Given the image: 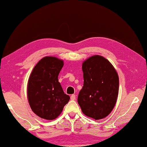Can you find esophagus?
I'll use <instances>...</instances> for the list:
<instances>
[{
	"label": "esophagus",
	"mask_w": 147,
	"mask_h": 147,
	"mask_svg": "<svg viewBox=\"0 0 147 147\" xmlns=\"http://www.w3.org/2000/svg\"><path fill=\"white\" fill-rule=\"evenodd\" d=\"M70 98H71V100H76V95H75V94H71V96H70Z\"/></svg>",
	"instance_id": "obj_1"
}]
</instances>
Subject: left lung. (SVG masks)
<instances>
[{"label": "left lung", "instance_id": "1", "mask_svg": "<svg viewBox=\"0 0 147 147\" xmlns=\"http://www.w3.org/2000/svg\"><path fill=\"white\" fill-rule=\"evenodd\" d=\"M83 86L78 102L83 114L100 119L107 117L116 105L119 78L114 67L102 56L95 55L83 63Z\"/></svg>", "mask_w": 147, "mask_h": 147}]
</instances>
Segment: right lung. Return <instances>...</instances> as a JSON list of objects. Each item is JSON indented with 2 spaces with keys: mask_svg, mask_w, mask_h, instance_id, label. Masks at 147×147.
Listing matches in <instances>:
<instances>
[{
  "mask_svg": "<svg viewBox=\"0 0 147 147\" xmlns=\"http://www.w3.org/2000/svg\"><path fill=\"white\" fill-rule=\"evenodd\" d=\"M64 62L57 58L47 56L36 64L29 78L28 96L31 110L40 118L54 119L69 100L58 77Z\"/></svg>",
  "mask_w": 147,
  "mask_h": 147,
  "instance_id": "1",
  "label": "right lung"
}]
</instances>
